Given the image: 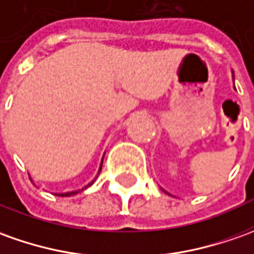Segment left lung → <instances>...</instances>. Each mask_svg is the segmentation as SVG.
<instances>
[{
	"label": "left lung",
	"instance_id": "left-lung-1",
	"mask_svg": "<svg viewBox=\"0 0 254 254\" xmlns=\"http://www.w3.org/2000/svg\"><path fill=\"white\" fill-rule=\"evenodd\" d=\"M232 78H234V76H232Z\"/></svg>",
	"mask_w": 254,
	"mask_h": 254
}]
</instances>
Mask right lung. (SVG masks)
Returning a JSON list of instances; mask_svg holds the SVG:
<instances>
[{"label": "right lung", "mask_w": 254, "mask_h": 254, "mask_svg": "<svg viewBox=\"0 0 254 254\" xmlns=\"http://www.w3.org/2000/svg\"><path fill=\"white\" fill-rule=\"evenodd\" d=\"M101 169H102V163H101V167H99V171H101ZM94 181H95V180H94ZM94 181H91V183L88 184L87 187H84L83 190H85V188H88L90 185H92V184H94ZM77 192H78V190H73V192H66V193H57V195H59V196H71V195H76Z\"/></svg>", "instance_id": "1"}]
</instances>
